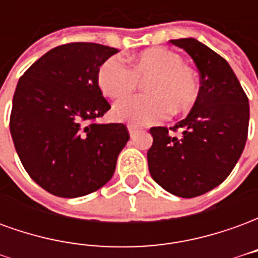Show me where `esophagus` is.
Listing matches in <instances>:
<instances>
[{
    "label": "esophagus",
    "mask_w": 258,
    "mask_h": 258,
    "mask_svg": "<svg viewBox=\"0 0 258 258\" xmlns=\"http://www.w3.org/2000/svg\"><path fill=\"white\" fill-rule=\"evenodd\" d=\"M127 128H128L130 137H131V138H134V137H137V135H138V133H140V130L135 128L134 125H128Z\"/></svg>",
    "instance_id": "34e87169"
}]
</instances>
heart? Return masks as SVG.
I'll use <instances>...</instances> for the list:
<instances>
[{
    "instance_id": "b5f03b06",
    "label": "heart",
    "mask_w": 258,
    "mask_h": 258,
    "mask_svg": "<svg viewBox=\"0 0 258 258\" xmlns=\"http://www.w3.org/2000/svg\"><path fill=\"white\" fill-rule=\"evenodd\" d=\"M146 95L124 98L113 106L118 121L149 125L166 118L171 112L189 109L199 94L196 76L182 64L175 52L152 48L140 53L128 66L120 56L107 58L98 69V85L109 98L117 99L131 94L138 79L148 77Z\"/></svg>"
}]
</instances>
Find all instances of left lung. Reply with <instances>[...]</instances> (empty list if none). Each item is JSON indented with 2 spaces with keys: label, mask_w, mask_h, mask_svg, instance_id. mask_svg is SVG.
I'll list each match as a JSON object with an SVG mask.
<instances>
[{
  "label": "left lung",
  "mask_w": 258,
  "mask_h": 258,
  "mask_svg": "<svg viewBox=\"0 0 258 258\" xmlns=\"http://www.w3.org/2000/svg\"><path fill=\"white\" fill-rule=\"evenodd\" d=\"M194 59L200 88L189 114L170 130L153 127L152 178L170 194L195 198L214 189L238 163L249 130V99L224 58L195 38L170 40Z\"/></svg>",
  "instance_id": "8db88e82"
}]
</instances>
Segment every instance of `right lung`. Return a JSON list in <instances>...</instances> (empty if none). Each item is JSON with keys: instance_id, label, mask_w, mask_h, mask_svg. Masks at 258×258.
I'll use <instances>...</instances> for the list:
<instances>
[{"instance_id": "obj_1", "label": "right lung", "mask_w": 258, "mask_h": 258, "mask_svg": "<svg viewBox=\"0 0 258 258\" xmlns=\"http://www.w3.org/2000/svg\"><path fill=\"white\" fill-rule=\"evenodd\" d=\"M117 52L95 42L59 45L16 85L9 121L15 149L31 179L49 194L79 198L112 178L128 131L94 120L110 109L98 69Z\"/></svg>"}]
</instances>
